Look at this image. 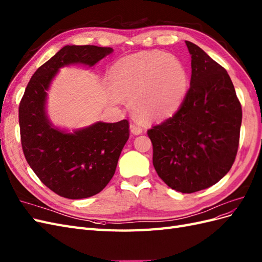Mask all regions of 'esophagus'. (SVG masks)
<instances>
[{
    "label": "esophagus",
    "mask_w": 262,
    "mask_h": 262,
    "mask_svg": "<svg viewBox=\"0 0 262 262\" xmlns=\"http://www.w3.org/2000/svg\"><path fill=\"white\" fill-rule=\"evenodd\" d=\"M130 133L133 135H139L143 133V125L139 123H132L130 124Z\"/></svg>",
    "instance_id": "1"
}]
</instances>
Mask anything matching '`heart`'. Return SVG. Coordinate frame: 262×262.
Here are the masks:
<instances>
[{
  "instance_id": "1",
  "label": "heart",
  "mask_w": 262,
  "mask_h": 262,
  "mask_svg": "<svg viewBox=\"0 0 262 262\" xmlns=\"http://www.w3.org/2000/svg\"><path fill=\"white\" fill-rule=\"evenodd\" d=\"M110 81L118 98H133L134 113L145 121L172 114L188 91V73L183 64L159 51L122 59L112 68Z\"/></svg>"
}]
</instances>
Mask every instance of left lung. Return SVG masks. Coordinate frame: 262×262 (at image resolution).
Listing matches in <instances>:
<instances>
[{
	"mask_svg": "<svg viewBox=\"0 0 262 262\" xmlns=\"http://www.w3.org/2000/svg\"><path fill=\"white\" fill-rule=\"evenodd\" d=\"M190 89L177 113L152 126V163L171 189L193 193L217 183L235 161L243 112L227 71L195 43Z\"/></svg>",
	"mask_w": 262,
	"mask_h": 262,
	"instance_id": "obj_1",
	"label": "left lung"
}]
</instances>
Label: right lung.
I'll use <instances>...</instances> for the list:
<instances>
[{"instance_id":"obj_1","label":"right lung","mask_w":262,"mask_h":262,"mask_svg":"<svg viewBox=\"0 0 262 262\" xmlns=\"http://www.w3.org/2000/svg\"><path fill=\"white\" fill-rule=\"evenodd\" d=\"M113 52L110 47L64 46L36 70L19 103L23 152L39 180L62 198L78 200L100 193L113 178L129 138L127 119L98 122L67 133L52 126L46 114L47 91L59 69L72 63L94 66Z\"/></svg>"}]
</instances>
